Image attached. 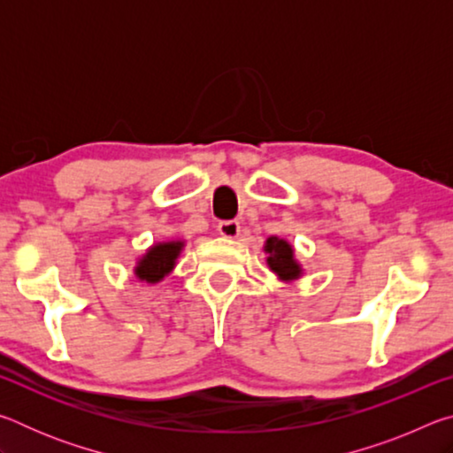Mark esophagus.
<instances>
[{"label":"esophagus","mask_w":453,"mask_h":453,"mask_svg":"<svg viewBox=\"0 0 453 453\" xmlns=\"http://www.w3.org/2000/svg\"><path fill=\"white\" fill-rule=\"evenodd\" d=\"M218 232H219V235H224V237H229V240H234V237L240 235L242 226H240V221H235V219L219 221Z\"/></svg>","instance_id":"obj_1"}]
</instances>
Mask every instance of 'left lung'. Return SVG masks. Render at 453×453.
<instances>
[{"label":"left lung","instance_id":"1","mask_svg":"<svg viewBox=\"0 0 453 453\" xmlns=\"http://www.w3.org/2000/svg\"><path fill=\"white\" fill-rule=\"evenodd\" d=\"M264 251L267 254L265 262L267 267L278 275L280 281H296L303 275L302 264L296 259L294 245L288 240H281V237H267L264 243Z\"/></svg>","mask_w":453,"mask_h":453}]
</instances>
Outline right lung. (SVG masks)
Segmentation results:
<instances>
[{
    "label": "right lung",
    "mask_w": 453,
    "mask_h": 453,
    "mask_svg": "<svg viewBox=\"0 0 453 453\" xmlns=\"http://www.w3.org/2000/svg\"><path fill=\"white\" fill-rule=\"evenodd\" d=\"M183 240H170V242H157L151 248L145 250L142 257H137V264L134 267L135 278L145 283H159L165 275L173 272L178 257L181 254Z\"/></svg>",
    "instance_id": "add662e5"
}]
</instances>
